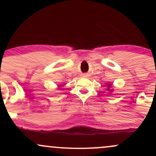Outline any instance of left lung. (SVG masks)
Returning <instances> with one entry per match:
<instances>
[{
	"label": "left lung",
	"mask_w": 156,
	"mask_h": 156,
	"mask_svg": "<svg viewBox=\"0 0 156 156\" xmlns=\"http://www.w3.org/2000/svg\"><path fill=\"white\" fill-rule=\"evenodd\" d=\"M107 87H108V89H107V90H108V91H110V92H112L113 91V89H112V84L111 83H107Z\"/></svg>",
	"instance_id": "8db88e82"
}]
</instances>
